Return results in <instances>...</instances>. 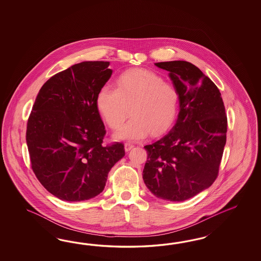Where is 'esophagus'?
<instances>
[{"label": "esophagus", "mask_w": 261, "mask_h": 261, "mask_svg": "<svg viewBox=\"0 0 261 261\" xmlns=\"http://www.w3.org/2000/svg\"><path fill=\"white\" fill-rule=\"evenodd\" d=\"M133 147H134V144H132V143H130V142L124 143V149H125L126 152L131 150Z\"/></svg>", "instance_id": "esophagus-1"}]
</instances>
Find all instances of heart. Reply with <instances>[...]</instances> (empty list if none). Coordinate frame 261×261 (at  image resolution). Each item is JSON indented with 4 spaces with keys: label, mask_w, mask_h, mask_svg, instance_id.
Listing matches in <instances>:
<instances>
[{
    "label": "heart",
    "mask_w": 261,
    "mask_h": 261,
    "mask_svg": "<svg viewBox=\"0 0 261 261\" xmlns=\"http://www.w3.org/2000/svg\"><path fill=\"white\" fill-rule=\"evenodd\" d=\"M175 86L152 71L135 69L117 79L116 89L104 85L96 95V107L111 129H118L129 115L132 119L115 134L120 141H138L166 132L179 108Z\"/></svg>",
    "instance_id": "b5f03b06"
}]
</instances>
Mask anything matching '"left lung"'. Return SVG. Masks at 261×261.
Segmentation results:
<instances>
[{
  "label": "left lung",
  "instance_id": "8db88e82",
  "mask_svg": "<svg viewBox=\"0 0 261 261\" xmlns=\"http://www.w3.org/2000/svg\"><path fill=\"white\" fill-rule=\"evenodd\" d=\"M180 95L171 130L145 145L142 178L156 197L182 202L210 188L217 178L226 144L227 116L219 89L193 64L160 62Z\"/></svg>",
  "mask_w": 261,
  "mask_h": 261
}]
</instances>
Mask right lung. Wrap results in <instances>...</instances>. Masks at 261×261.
Wrapping results in <instances>:
<instances>
[{
  "instance_id": "right-lung-1",
  "label": "right lung",
  "mask_w": 261,
  "mask_h": 261,
  "mask_svg": "<svg viewBox=\"0 0 261 261\" xmlns=\"http://www.w3.org/2000/svg\"><path fill=\"white\" fill-rule=\"evenodd\" d=\"M109 65L84 61L56 73L32 107L25 136L32 170L60 200L97 196L111 168L125 155L122 143L102 145L106 130L95 99L112 75Z\"/></svg>"
}]
</instances>
